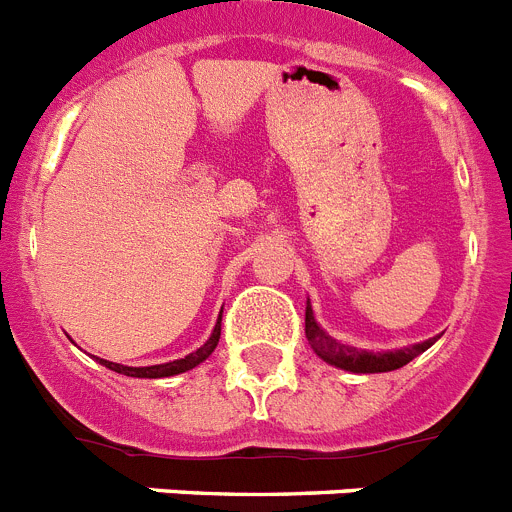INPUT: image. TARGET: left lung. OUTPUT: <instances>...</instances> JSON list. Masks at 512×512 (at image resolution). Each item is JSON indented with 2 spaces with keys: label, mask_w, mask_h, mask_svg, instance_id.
<instances>
[{
  "label": "left lung",
  "mask_w": 512,
  "mask_h": 512,
  "mask_svg": "<svg viewBox=\"0 0 512 512\" xmlns=\"http://www.w3.org/2000/svg\"><path fill=\"white\" fill-rule=\"evenodd\" d=\"M306 339L308 344H311L313 352L334 367H342V370L349 372H390L408 365L413 357L426 352L439 336L428 339V342L413 344V347L395 349V352H359V349L347 347V344H339L336 339H331V336L316 324L311 306H306Z\"/></svg>",
  "instance_id": "8db88e82"
}]
</instances>
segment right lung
<instances>
[{"label":"right lung","mask_w":512,"mask_h":512,"mask_svg":"<svg viewBox=\"0 0 512 512\" xmlns=\"http://www.w3.org/2000/svg\"><path fill=\"white\" fill-rule=\"evenodd\" d=\"M219 336H222V313H219V319H216L214 326V334L209 336V342L204 347H199L196 352H191L188 357L183 359H173V362H165V365H153V367H124L117 365V362H107V359H99L101 365L109 367V370L119 372V375H127V377H170V375H181V372L193 370L196 365H201L206 357L216 349L219 344Z\"/></svg>","instance_id":"right-lung-1"}]
</instances>
